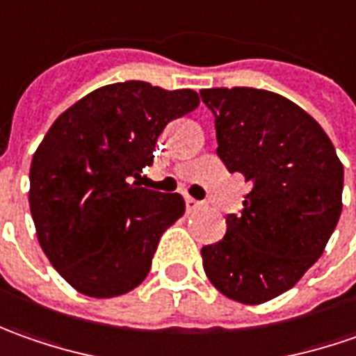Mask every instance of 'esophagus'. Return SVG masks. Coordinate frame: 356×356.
<instances>
[{
    "instance_id": "esophagus-1",
    "label": "esophagus",
    "mask_w": 356,
    "mask_h": 356,
    "mask_svg": "<svg viewBox=\"0 0 356 356\" xmlns=\"http://www.w3.org/2000/svg\"><path fill=\"white\" fill-rule=\"evenodd\" d=\"M185 202H187V209H189V211H197V209H202V202L197 201V199H193V197H187V199H185Z\"/></svg>"
}]
</instances>
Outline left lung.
Wrapping results in <instances>:
<instances>
[{
    "instance_id": "1",
    "label": "left lung",
    "mask_w": 356,
    "mask_h": 356,
    "mask_svg": "<svg viewBox=\"0 0 356 356\" xmlns=\"http://www.w3.org/2000/svg\"><path fill=\"white\" fill-rule=\"evenodd\" d=\"M216 155L252 185L227 234L202 246L220 293L264 303L293 288L319 260L341 216L343 165L323 128L291 100L260 88H204Z\"/></svg>"
}]
</instances>
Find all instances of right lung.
Wrapping results in <instances>:
<instances>
[{
	"label": "right lung",
	"instance_id": "obj_1",
	"mask_svg": "<svg viewBox=\"0 0 356 356\" xmlns=\"http://www.w3.org/2000/svg\"><path fill=\"white\" fill-rule=\"evenodd\" d=\"M199 106L195 90L116 82L80 98L33 155L29 207L49 262L90 298H116L149 274L161 234L185 213L179 193L140 187L165 126Z\"/></svg>",
	"mask_w": 356,
	"mask_h": 356
}]
</instances>
